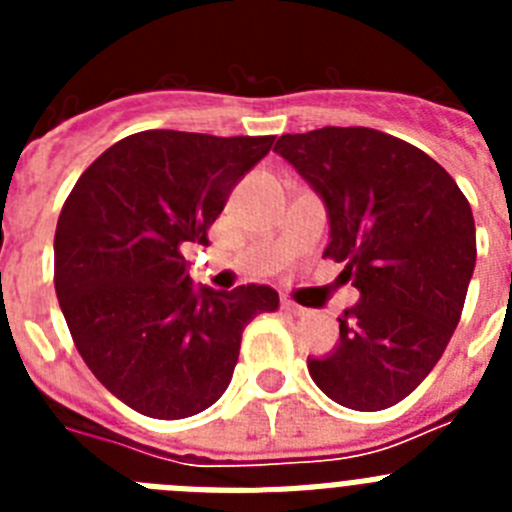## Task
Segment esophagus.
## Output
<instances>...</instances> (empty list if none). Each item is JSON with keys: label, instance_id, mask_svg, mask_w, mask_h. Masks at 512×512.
<instances>
[{"label": "esophagus", "instance_id": "esophagus-1", "mask_svg": "<svg viewBox=\"0 0 512 512\" xmlns=\"http://www.w3.org/2000/svg\"><path fill=\"white\" fill-rule=\"evenodd\" d=\"M282 307L289 312V315H307V312H310V310H307V307L297 305V302H292V300H284Z\"/></svg>", "mask_w": 512, "mask_h": 512}]
</instances>
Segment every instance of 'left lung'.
<instances>
[{"mask_svg": "<svg viewBox=\"0 0 512 512\" xmlns=\"http://www.w3.org/2000/svg\"><path fill=\"white\" fill-rule=\"evenodd\" d=\"M274 151L323 197V259L346 264L341 274L361 292L338 318L336 351L307 361L312 382L343 408H392L459 325L477 261L472 207L441 164L382 130L282 135Z\"/></svg>", "mask_w": 512, "mask_h": 512, "instance_id": "8db88e82", "label": "left lung"}]
</instances>
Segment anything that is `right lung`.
Here are the masks:
<instances>
[{"mask_svg":"<svg viewBox=\"0 0 512 512\" xmlns=\"http://www.w3.org/2000/svg\"><path fill=\"white\" fill-rule=\"evenodd\" d=\"M271 146L274 135L143 130L107 148L63 202L58 305L84 364L140 415L210 408L228 390L243 328L279 307L264 284L197 292L184 259L210 243L230 189Z\"/></svg>","mask_w":512,"mask_h":512,"instance_id":"add662e5","label":"right lung"}]
</instances>
